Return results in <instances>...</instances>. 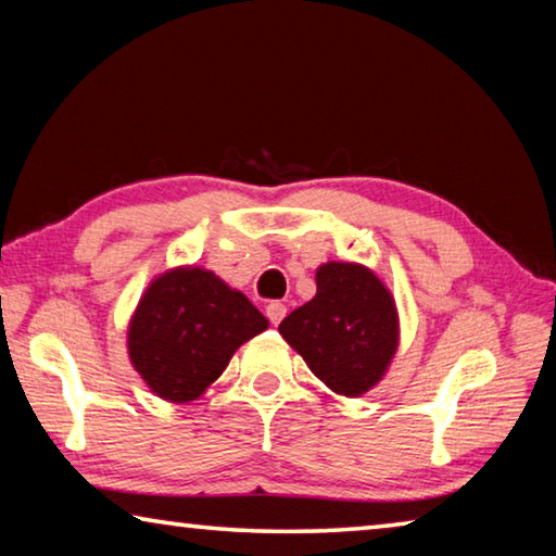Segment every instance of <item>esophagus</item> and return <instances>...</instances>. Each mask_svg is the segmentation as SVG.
Here are the masks:
<instances>
[{
  "mask_svg": "<svg viewBox=\"0 0 556 556\" xmlns=\"http://www.w3.org/2000/svg\"><path fill=\"white\" fill-rule=\"evenodd\" d=\"M286 313H288L286 305L278 303V300H273V303L266 305V315L270 319V325H280V319L286 317Z\"/></svg>",
  "mask_w": 556,
  "mask_h": 556,
  "instance_id": "obj_1",
  "label": "esophagus"
}]
</instances>
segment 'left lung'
Wrapping results in <instances>:
<instances>
[{"label":"left lung","instance_id":"obj_1","mask_svg":"<svg viewBox=\"0 0 556 556\" xmlns=\"http://www.w3.org/2000/svg\"><path fill=\"white\" fill-rule=\"evenodd\" d=\"M317 295L290 313L278 332L329 391L358 397L383 381L401 344L395 298L362 263L327 261Z\"/></svg>","mask_w":556,"mask_h":556}]
</instances>
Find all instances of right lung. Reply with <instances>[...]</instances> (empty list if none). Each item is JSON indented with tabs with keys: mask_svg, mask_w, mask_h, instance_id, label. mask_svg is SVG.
I'll list each match as a JSON object with an SVG mask.
<instances>
[{
	"mask_svg": "<svg viewBox=\"0 0 556 556\" xmlns=\"http://www.w3.org/2000/svg\"><path fill=\"white\" fill-rule=\"evenodd\" d=\"M268 329L251 300L202 266L155 276L126 329L134 371L153 395L190 403L217 381L233 352Z\"/></svg>",
	"mask_w": 556,
	"mask_h": 556,
	"instance_id": "right-lung-1",
	"label": "right lung"
}]
</instances>
